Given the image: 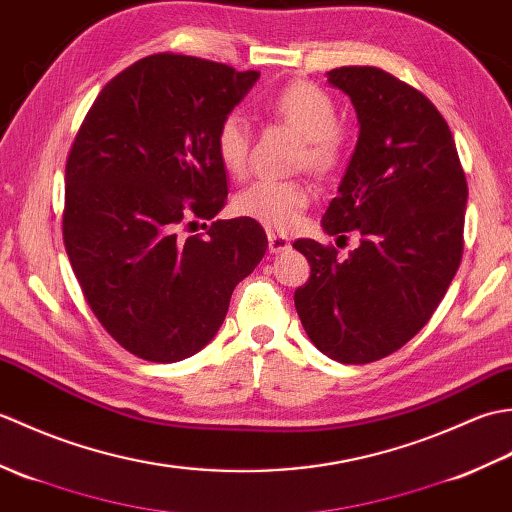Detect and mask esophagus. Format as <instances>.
<instances>
[{"instance_id": "esophagus-1", "label": "esophagus", "mask_w": 512, "mask_h": 512, "mask_svg": "<svg viewBox=\"0 0 512 512\" xmlns=\"http://www.w3.org/2000/svg\"><path fill=\"white\" fill-rule=\"evenodd\" d=\"M290 248V239L286 235H279V233H268V250L270 253H284V250Z\"/></svg>"}]
</instances>
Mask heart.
Segmentation results:
<instances>
[{"label": "heart", "instance_id": "obj_1", "mask_svg": "<svg viewBox=\"0 0 512 512\" xmlns=\"http://www.w3.org/2000/svg\"><path fill=\"white\" fill-rule=\"evenodd\" d=\"M266 112L275 121L288 125L301 136L299 165H306L317 176H328L341 165L345 138L339 123V110L328 92L306 81L288 83L268 96ZM215 154L222 167L235 178H242L250 162V132L237 112L226 114L215 129ZM310 202V189L299 180L262 178L248 184L233 198V211L259 222L270 231H288Z\"/></svg>", "mask_w": 512, "mask_h": 512}]
</instances>
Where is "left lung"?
<instances>
[{
    "instance_id": "left-lung-1",
    "label": "left lung",
    "mask_w": 512,
    "mask_h": 512,
    "mask_svg": "<svg viewBox=\"0 0 512 512\" xmlns=\"http://www.w3.org/2000/svg\"><path fill=\"white\" fill-rule=\"evenodd\" d=\"M328 81L361 123L323 231L361 246L339 250L297 239L310 279L295 308L310 341L332 361L374 363L400 350L431 319L464 253L469 187L451 129L427 96L372 65H345Z\"/></svg>"
}]
</instances>
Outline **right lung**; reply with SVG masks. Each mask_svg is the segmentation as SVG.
Instances as JSON below:
<instances>
[{
  "mask_svg": "<svg viewBox=\"0 0 512 512\" xmlns=\"http://www.w3.org/2000/svg\"><path fill=\"white\" fill-rule=\"evenodd\" d=\"M259 72L149 54L105 85L65 162L63 244L90 310L138 358L176 363L220 330L235 286L266 255L224 209L215 129ZM202 219L206 234L186 233Z\"/></svg>",
  "mask_w": 512,
  "mask_h": 512,
  "instance_id": "add662e5",
  "label": "right lung"
}]
</instances>
